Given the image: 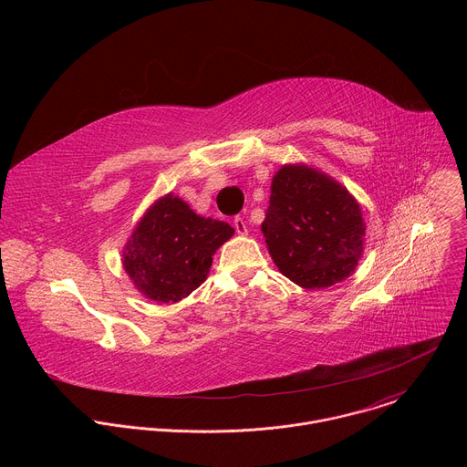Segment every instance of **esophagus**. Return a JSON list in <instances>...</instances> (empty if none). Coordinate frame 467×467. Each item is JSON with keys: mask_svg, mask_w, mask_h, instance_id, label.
Listing matches in <instances>:
<instances>
[{"mask_svg": "<svg viewBox=\"0 0 467 467\" xmlns=\"http://www.w3.org/2000/svg\"><path fill=\"white\" fill-rule=\"evenodd\" d=\"M233 225H234V229H236V233L238 234H247V225H245V222H244V218H240V216H236L234 220H233Z\"/></svg>", "mask_w": 467, "mask_h": 467, "instance_id": "1", "label": "esophagus"}]
</instances>
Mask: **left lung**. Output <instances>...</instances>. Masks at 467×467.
<instances>
[{"label":"left lung","mask_w":467,"mask_h":467,"mask_svg":"<svg viewBox=\"0 0 467 467\" xmlns=\"http://www.w3.org/2000/svg\"><path fill=\"white\" fill-rule=\"evenodd\" d=\"M279 272L306 290L348 279L364 253L366 223L353 193L308 164H285L260 225Z\"/></svg>","instance_id":"8db88e82"}]
</instances>
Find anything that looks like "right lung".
<instances>
[{"mask_svg":"<svg viewBox=\"0 0 467 467\" xmlns=\"http://www.w3.org/2000/svg\"><path fill=\"white\" fill-rule=\"evenodd\" d=\"M233 234L229 223L195 214L170 192L132 229L121 254L123 270L144 297L177 303L205 283L214 253Z\"/></svg>","mask_w":467,"mask_h":467,"instance_id":"add662e5","label":"right lung"}]
</instances>
